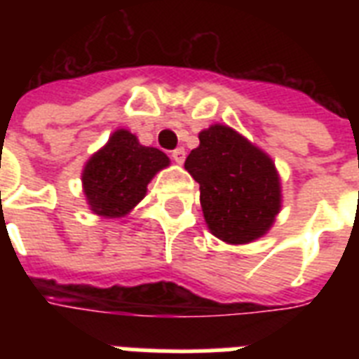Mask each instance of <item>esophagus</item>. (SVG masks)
<instances>
[{
	"label": "esophagus",
	"mask_w": 359,
	"mask_h": 359,
	"mask_svg": "<svg viewBox=\"0 0 359 359\" xmlns=\"http://www.w3.org/2000/svg\"><path fill=\"white\" fill-rule=\"evenodd\" d=\"M171 158L175 160V163H179V165H182L186 160V151L182 149V147H179V149H175L173 152H171Z\"/></svg>",
	"instance_id": "34e87169"
}]
</instances>
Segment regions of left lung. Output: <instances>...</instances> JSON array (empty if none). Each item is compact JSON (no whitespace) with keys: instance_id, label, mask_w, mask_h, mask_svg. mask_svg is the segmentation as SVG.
I'll list each match as a JSON object with an SVG mask.
<instances>
[{"instance_id":"obj_1","label":"left lung","mask_w":359,"mask_h":359,"mask_svg":"<svg viewBox=\"0 0 359 359\" xmlns=\"http://www.w3.org/2000/svg\"><path fill=\"white\" fill-rule=\"evenodd\" d=\"M186 171L199 182L208 231L225 244H250L270 231L281 210V179L266 152L227 124L199 132Z\"/></svg>"}]
</instances>
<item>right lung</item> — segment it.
I'll use <instances>...</instances> for the list:
<instances>
[{"label":"right lung","instance_id":"1","mask_svg":"<svg viewBox=\"0 0 359 359\" xmlns=\"http://www.w3.org/2000/svg\"><path fill=\"white\" fill-rule=\"evenodd\" d=\"M169 163L165 152L141 145L130 130H115L81 171L89 210L100 218H123L147 196V184L154 175Z\"/></svg>","mask_w":359,"mask_h":359}]
</instances>
